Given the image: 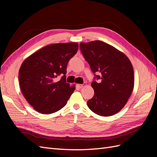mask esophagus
<instances>
[{
	"instance_id": "obj_1",
	"label": "esophagus",
	"mask_w": 157,
	"mask_h": 157,
	"mask_svg": "<svg viewBox=\"0 0 157 157\" xmlns=\"http://www.w3.org/2000/svg\"><path fill=\"white\" fill-rule=\"evenodd\" d=\"M86 83H84V84H77V86L78 87V88H82L83 86H86Z\"/></svg>"
}]
</instances>
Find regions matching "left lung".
Instances as JSON below:
<instances>
[{
  "mask_svg": "<svg viewBox=\"0 0 157 157\" xmlns=\"http://www.w3.org/2000/svg\"><path fill=\"white\" fill-rule=\"evenodd\" d=\"M80 48L95 76L91 84L94 95L87 101L88 107L98 115H115L126 105L134 88L130 61L115 47L100 40L81 42Z\"/></svg>",
  "mask_w": 157,
  "mask_h": 157,
  "instance_id": "8db88e82",
  "label": "left lung"
}]
</instances>
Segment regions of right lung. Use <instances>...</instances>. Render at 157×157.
Wrapping results in <instances>:
<instances>
[{"instance_id": "add662e5", "label": "right lung", "mask_w": 157, "mask_h": 157, "mask_svg": "<svg viewBox=\"0 0 157 157\" xmlns=\"http://www.w3.org/2000/svg\"><path fill=\"white\" fill-rule=\"evenodd\" d=\"M76 42L48 45L26 58L19 71V82L26 100L42 114L62 109L75 90L66 82L67 65L77 54ZM63 75L58 81L56 77Z\"/></svg>"}]
</instances>
